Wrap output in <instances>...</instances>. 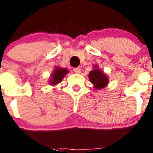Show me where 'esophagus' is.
Here are the masks:
<instances>
[{"label":"esophagus","instance_id":"1","mask_svg":"<svg viewBox=\"0 0 153 153\" xmlns=\"http://www.w3.org/2000/svg\"><path fill=\"white\" fill-rule=\"evenodd\" d=\"M74 72H75V73H80V72H81V69L80 67H75L74 68Z\"/></svg>","mask_w":153,"mask_h":153}]
</instances>
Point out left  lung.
I'll return each instance as SVG.
<instances>
[{
    "mask_svg": "<svg viewBox=\"0 0 153 153\" xmlns=\"http://www.w3.org/2000/svg\"><path fill=\"white\" fill-rule=\"evenodd\" d=\"M97 66H95V68ZM89 78L91 83H92L95 87L98 89L105 87L109 81L107 76L99 69H95L91 71L89 74Z\"/></svg>",
    "mask_w": 153,
    "mask_h": 153,
    "instance_id": "1",
    "label": "left lung"
}]
</instances>
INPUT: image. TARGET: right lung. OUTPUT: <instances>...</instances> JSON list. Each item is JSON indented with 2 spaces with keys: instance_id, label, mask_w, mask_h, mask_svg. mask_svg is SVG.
<instances>
[{
  "instance_id": "1",
  "label": "right lung",
  "mask_w": 153,
  "mask_h": 153,
  "mask_svg": "<svg viewBox=\"0 0 153 153\" xmlns=\"http://www.w3.org/2000/svg\"><path fill=\"white\" fill-rule=\"evenodd\" d=\"M67 72L68 70L67 69H63V68L59 67L55 68V71H54L53 74L52 75V79H51L50 84L55 85V84H57L61 82Z\"/></svg>"
}]
</instances>
